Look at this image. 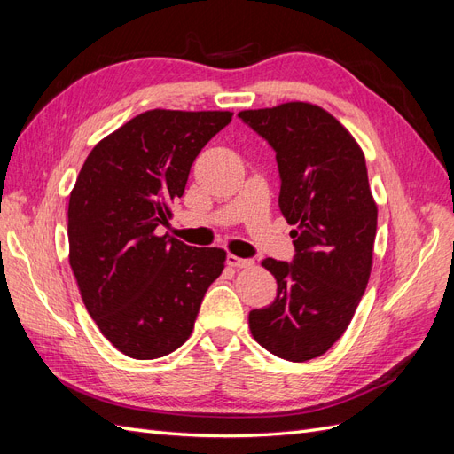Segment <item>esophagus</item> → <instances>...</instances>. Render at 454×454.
<instances>
[{
  "label": "esophagus",
  "mask_w": 454,
  "mask_h": 454,
  "mask_svg": "<svg viewBox=\"0 0 454 454\" xmlns=\"http://www.w3.org/2000/svg\"><path fill=\"white\" fill-rule=\"evenodd\" d=\"M227 265H231V267H237V269L250 267V265H252V259H244V257H239V255H232V254H229V255H227Z\"/></svg>",
  "instance_id": "obj_1"
}]
</instances>
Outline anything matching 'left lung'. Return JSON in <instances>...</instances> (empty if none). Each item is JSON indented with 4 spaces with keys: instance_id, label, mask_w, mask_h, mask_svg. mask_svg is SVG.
Wrapping results in <instances>:
<instances>
[{
    "instance_id": "left-lung-1",
    "label": "left lung",
    "mask_w": 454,
    "mask_h": 454,
    "mask_svg": "<svg viewBox=\"0 0 454 454\" xmlns=\"http://www.w3.org/2000/svg\"><path fill=\"white\" fill-rule=\"evenodd\" d=\"M239 119L277 153L278 204L292 231V263L263 259L277 299L250 312L261 347L290 362L318 358L345 333L373 261L377 204L362 149L325 109L287 102Z\"/></svg>"
}]
</instances>
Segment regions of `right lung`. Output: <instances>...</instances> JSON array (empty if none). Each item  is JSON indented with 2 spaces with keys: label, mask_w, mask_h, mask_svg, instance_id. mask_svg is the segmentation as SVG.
<instances>
[{
  "label": "right lung",
  "mask_w": 454,
  "mask_h": 454,
  "mask_svg": "<svg viewBox=\"0 0 454 454\" xmlns=\"http://www.w3.org/2000/svg\"><path fill=\"white\" fill-rule=\"evenodd\" d=\"M231 112L151 109L94 145L67 206L70 265L102 335L136 360L189 339L225 252L195 248L159 227L185 191L191 167Z\"/></svg>",
  "instance_id": "add662e5"
}]
</instances>
